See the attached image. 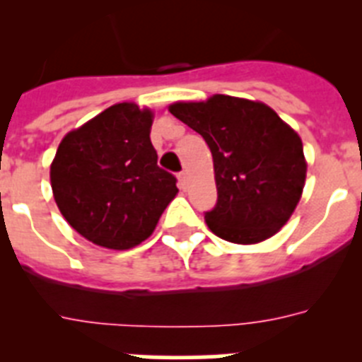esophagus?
<instances>
[{"instance_id":"1","label":"esophagus","mask_w":362,"mask_h":362,"mask_svg":"<svg viewBox=\"0 0 362 362\" xmlns=\"http://www.w3.org/2000/svg\"><path fill=\"white\" fill-rule=\"evenodd\" d=\"M177 179H179V187L181 188L187 187V172H179Z\"/></svg>"}]
</instances>
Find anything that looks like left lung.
Segmentation results:
<instances>
[{"mask_svg": "<svg viewBox=\"0 0 362 362\" xmlns=\"http://www.w3.org/2000/svg\"><path fill=\"white\" fill-rule=\"evenodd\" d=\"M170 112L212 152L217 203L204 219L217 238L254 245L283 228L306 179L297 132L264 103L232 95L174 103Z\"/></svg>", "mask_w": 362, "mask_h": 362, "instance_id": "8db88e82", "label": "left lung"}]
</instances>
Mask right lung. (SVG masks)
Listing matches in <instances>:
<instances>
[{
    "label": "right lung",
    "mask_w": 362,
    "mask_h": 362,
    "mask_svg": "<svg viewBox=\"0 0 362 362\" xmlns=\"http://www.w3.org/2000/svg\"><path fill=\"white\" fill-rule=\"evenodd\" d=\"M152 112L117 103L66 134L50 165L57 209L94 245L129 250L150 238L177 194V179L158 166Z\"/></svg>",
    "instance_id": "obj_1"
}]
</instances>
